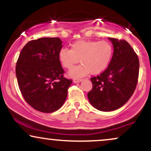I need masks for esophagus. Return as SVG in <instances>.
<instances>
[{
    "label": "esophagus",
    "mask_w": 151,
    "mask_h": 151,
    "mask_svg": "<svg viewBox=\"0 0 151 151\" xmlns=\"http://www.w3.org/2000/svg\"><path fill=\"white\" fill-rule=\"evenodd\" d=\"M83 79H73V81L74 83H79V82H81V81H82Z\"/></svg>",
    "instance_id": "34e87169"
}]
</instances>
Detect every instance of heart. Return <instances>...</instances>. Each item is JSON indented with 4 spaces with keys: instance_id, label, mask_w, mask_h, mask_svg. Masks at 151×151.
<instances>
[{
    "instance_id": "obj_1",
    "label": "heart",
    "mask_w": 151,
    "mask_h": 151,
    "mask_svg": "<svg viewBox=\"0 0 151 151\" xmlns=\"http://www.w3.org/2000/svg\"><path fill=\"white\" fill-rule=\"evenodd\" d=\"M114 48L108 41L80 40L73 43L70 50L62 49L59 52V60L62 65L70 70L78 62L81 65L74 67L70 74L81 77L86 74H97L107 68L112 57Z\"/></svg>"
}]
</instances>
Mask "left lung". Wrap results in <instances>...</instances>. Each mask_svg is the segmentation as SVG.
<instances>
[{"label": "left lung", "mask_w": 151, "mask_h": 151, "mask_svg": "<svg viewBox=\"0 0 151 151\" xmlns=\"http://www.w3.org/2000/svg\"><path fill=\"white\" fill-rule=\"evenodd\" d=\"M108 39L114 47L113 57L104 72L91 78L93 87L87 94L91 104L101 111L125 104L136 89L139 72V60L129 42Z\"/></svg>", "instance_id": "8db88e82"}]
</instances>
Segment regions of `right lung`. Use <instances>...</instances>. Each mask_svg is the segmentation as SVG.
Here are the masks:
<instances>
[{
	"mask_svg": "<svg viewBox=\"0 0 151 151\" xmlns=\"http://www.w3.org/2000/svg\"><path fill=\"white\" fill-rule=\"evenodd\" d=\"M62 42L59 37H42L31 40L20 53L16 67L20 91L29 105L52 113L62 107L72 80L64 77L59 60Z\"/></svg>",
	"mask_w": 151,
	"mask_h": 151,
	"instance_id": "obj_1",
	"label": "right lung"
}]
</instances>
